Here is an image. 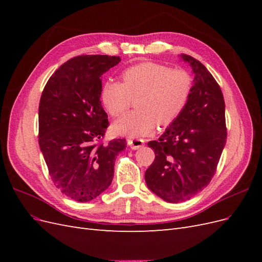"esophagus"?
Instances as JSON below:
<instances>
[{
    "instance_id": "obj_1",
    "label": "esophagus",
    "mask_w": 262,
    "mask_h": 262,
    "mask_svg": "<svg viewBox=\"0 0 262 262\" xmlns=\"http://www.w3.org/2000/svg\"><path fill=\"white\" fill-rule=\"evenodd\" d=\"M128 144L132 149H139L144 145V140L143 139H129Z\"/></svg>"
}]
</instances>
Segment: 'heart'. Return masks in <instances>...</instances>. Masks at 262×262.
Masks as SVG:
<instances>
[{
    "label": "heart",
    "mask_w": 262,
    "mask_h": 262,
    "mask_svg": "<svg viewBox=\"0 0 262 262\" xmlns=\"http://www.w3.org/2000/svg\"><path fill=\"white\" fill-rule=\"evenodd\" d=\"M122 83L107 81L100 97L107 112L115 118L122 116L137 99L138 112L117 120L113 130L129 138L153 133L156 123L169 125L187 106L193 89L188 71L172 69L156 62H141L126 68Z\"/></svg>",
    "instance_id": "obj_1"
}]
</instances>
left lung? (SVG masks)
<instances>
[{"label":"left lung","mask_w":262,"mask_h":262,"mask_svg":"<svg viewBox=\"0 0 262 262\" xmlns=\"http://www.w3.org/2000/svg\"><path fill=\"white\" fill-rule=\"evenodd\" d=\"M194 73L191 96L157 141L148 142L155 160L145 171L147 187L163 200H189L215 175L227 136L221 87L200 61L182 54Z\"/></svg>","instance_id":"obj_1"}]
</instances>
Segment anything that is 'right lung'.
Returning <instances> with one entry per match:
<instances>
[{
    "label": "right lung",
    "instance_id": "add662e5",
    "mask_svg": "<svg viewBox=\"0 0 262 262\" xmlns=\"http://www.w3.org/2000/svg\"><path fill=\"white\" fill-rule=\"evenodd\" d=\"M120 57L83 54L68 60L47 82L39 102L38 142L49 175L62 193L87 202L114 177L115 158L126 141L104 142L109 125L101 107V75Z\"/></svg>",
    "mask_w": 262,
    "mask_h": 262
}]
</instances>
